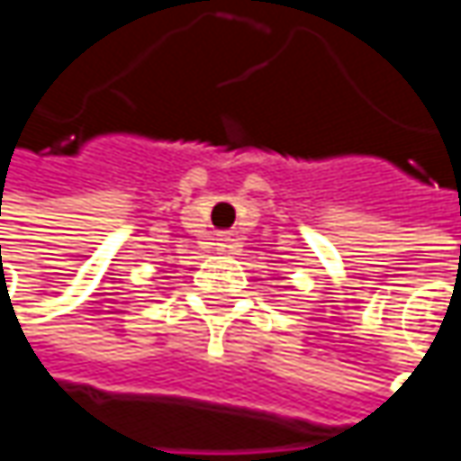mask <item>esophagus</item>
<instances>
[{"instance_id":"1","label":"esophagus","mask_w":461,"mask_h":461,"mask_svg":"<svg viewBox=\"0 0 461 461\" xmlns=\"http://www.w3.org/2000/svg\"><path fill=\"white\" fill-rule=\"evenodd\" d=\"M216 245H219L221 250H227V248H231V245H234V240H231L230 234L224 231V234H219V237H216Z\"/></svg>"}]
</instances>
